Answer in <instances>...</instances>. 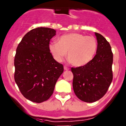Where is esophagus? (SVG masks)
I'll use <instances>...</instances> for the list:
<instances>
[{
    "mask_svg": "<svg viewBox=\"0 0 126 126\" xmlns=\"http://www.w3.org/2000/svg\"><path fill=\"white\" fill-rule=\"evenodd\" d=\"M64 70H65V71H67V70L69 69V67H67L66 65H64Z\"/></svg>",
    "mask_w": 126,
    "mask_h": 126,
    "instance_id": "1",
    "label": "esophagus"
}]
</instances>
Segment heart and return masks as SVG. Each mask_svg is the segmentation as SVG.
<instances>
[{
    "instance_id": "1",
    "label": "heart",
    "mask_w": 126,
    "mask_h": 126,
    "mask_svg": "<svg viewBox=\"0 0 126 126\" xmlns=\"http://www.w3.org/2000/svg\"><path fill=\"white\" fill-rule=\"evenodd\" d=\"M98 42L94 36L78 33L62 35L58 42L49 44L50 52L57 62H61L67 52L69 61L76 67L89 63L96 54Z\"/></svg>"
}]
</instances>
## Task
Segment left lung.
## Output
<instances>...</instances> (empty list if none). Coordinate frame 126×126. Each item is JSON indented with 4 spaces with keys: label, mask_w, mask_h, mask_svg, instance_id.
<instances>
[{
    "label": "left lung",
    "mask_w": 126,
    "mask_h": 126,
    "mask_svg": "<svg viewBox=\"0 0 126 126\" xmlns=\"http://www.w3.org/2000/svg\"><path fill=\"white\" fill-rule=\"evenodd\" d=\"M98 42L96 53L87 64L72 67L75 94L83 102L98 100L108 91L113 79V53L110 43L102 34L95 33Z\"/></svg>",
    "instance_id": "1"
}]
</instances>
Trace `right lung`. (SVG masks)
Here are the masks:
<instances>
[{
    "mask_svg": "<svg viewBox=\"0 0 126 126\" xmlns=\"http://www.w3.org/2000/svg\"><path fill=\"white\" fill-rule=\"evenodd\" d=\"M56 31L36 28L24 36L14 57V80L19 91L29 100L42 103L53 94L55 85L64 71L49 50L50 39Z\"/></svg>",
    "mask_w": 126,
    "mask_h": 126,
    "instance_id": "1",
    "label": "right lung"
}]
</instances>
